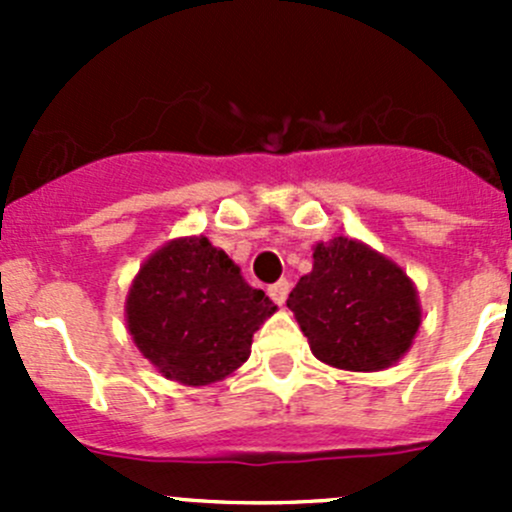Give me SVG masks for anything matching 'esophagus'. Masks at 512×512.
Here are the masks:
<instances>
[{"label":"esophagus","mask_w":512,"mask_h":512,"mask_svg":"<svg viewBox=\"0 0 512 512\" xmlns=\"http://www.w3.org/2000/svg\"><path fill=\"white\" fill-rule=\"evenodd\" d=\"M287 294H289V282H287V280H280V282H275V285L270 287V297L275 299L277 304H285Z\"/></svg>","instance_id":"esophagus-1"}]
</instances>
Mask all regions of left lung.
<instances>
[{
  "instance_id": "1",
  "label": "left lung",
  "mask_w": 512,
  "mask_h": 512,
  "mask_svg": "<svg viewBox=\"0 0 512 512\" xmlns=\"http://www.w3.org/2000/svg\"><path fill=\"white\" fill-rule=\"evenodd\" d=\"M312 257V272L299 277L287 299L312 354L347 371L396 364L421 327V304L409 275L352 237L319 242Z\"/></svg>"
}]
</instances>
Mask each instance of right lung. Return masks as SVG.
<instances>
[{
    "instance_id": "obj_1",
    "label": "right lung",
    "mask_w": 512,
    "mask_h": 512,
    "mask_svg": "<svg viewBox=\"0 0 512 512\" xmlns=\"http://www.w3.org/2000/svg\"><path fill=\"white\" fill-rule=\"evenodd\" d=\"M275 309L223 250L193 235L165 242L143 262L128 289L126 324L165 379L205 386L245 364L252 334Z\"/></svg>"
}]
</instances>
